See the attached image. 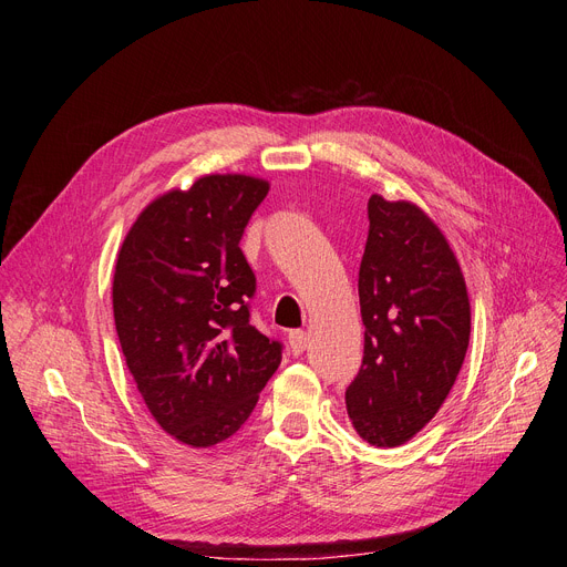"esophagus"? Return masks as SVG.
<instances>
[{
  "label": "esophagus",
  "mask_w": 567,
  "mask_h": 567,
  "mask_svg": "<svg viewBox=\"0 0 567 567\" xmlns=\"http://www.w3.org/2000/svg\"><path fill=\"white\" fill-rule=\"evenodd\" d=\"M308 347V333L306 331H291L289 333V349L293 355H301Z\"/></svg>",
  "instance_id": "34e87169"
}]
</instances>
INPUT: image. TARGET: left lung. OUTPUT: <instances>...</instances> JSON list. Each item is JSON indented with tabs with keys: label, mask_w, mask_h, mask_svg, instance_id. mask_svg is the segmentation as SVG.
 I'll use <instances>...</instances> for the list:
<instances>
[{
	"label": "left lung",
	"mask_w": 567,
	"mask_h": 567,
	"mask_svg": "<svg viewBox=\"0 0 567 567\" xmlns=\"http://www.w3.org/2000/svg\"><path fill=\"white\" fill-rule=\"evenodd\" d=\"M359 271L363 365L344 393L368 443L393 449L419 434L449 398L471 336L462 268L441 229L411 202H368Z\"/></svg>",
	"instance_id": "1"
}]
</instances>
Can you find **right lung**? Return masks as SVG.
<instances>
[{
  "instance_id": "right-lung-1",
  "label": "right lung",
  "mask_w": 567,
  "mask_h": 567,
  "mask_svg": "<svg viewBox=\"0 0 567 567\" xmlns=\"http://www.w3.org/2000/svg\"><path fill=\"white\" fill-rule=\"evenodd\" d=\"M268 184L206 174L148 204L118 250V344L156 423L193 449L229 439L282 361L250 323L257 280L241 236Z\"/></svg>"
}]
</instances>
